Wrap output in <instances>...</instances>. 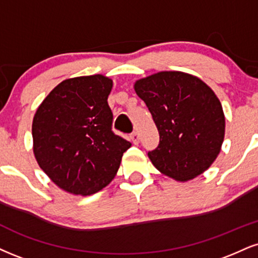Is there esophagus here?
I'll use <instances>...</instances> for the list:
<instances>
[{"instance_id":"esophagus-1","label":"esophagus","mask_w":258,"mask_h":258,"mask_svg":"<svg viewBox=\"0 0 258 258\" xmlns=\"http://www.w3.org/2000/svg\"><path fill=\"white\" fill-rule=\"evenodd\" d=\"M130 138H131V141L135 143V144H138V143H139V135H138L137 131L132 132L131 136H130Z\"/></svg>"}]
</instances>
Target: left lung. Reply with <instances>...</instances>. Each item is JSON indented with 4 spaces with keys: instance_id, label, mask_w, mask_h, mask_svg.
I'll list each match as a JSON object with an SVG mask.
<instances>
[{
    "instance_id": "obj_1",
    "label": "left lung",
    "mask_w": 258,
    "mask_h": 258,
    "mask_svg": "<svg viewBox=\"0 0 258 258\" xmlns=\"http://www.w3.org/2000/svg\"><path fill=\"white\" fill-rule=\"evenodd\" d=\"M159 130L148 156L161 173L187 181L210 167L225 137V115L214 91L197 77L160 72L135 84Z\"/></svg>"
}]
</instances>
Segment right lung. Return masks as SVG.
<instances>
[{
  "label": "right lung",
  "instance_id": "right-lung-1",
  "mask_svg": "<svg viewBox=\"0 0 258 258\" xmlns=\"http://www.w3.org/2000/svg\"><path fill=\"white\" fill-rule=\"evenodd\" d=\"M113 82L101 74L58 84L37 109L33 153L39 167L62 190L88 196L115 176L131 143L113 131L108 105Z\"/></svg>",
  "mask_w": 258,
  "mask_h": 258
}]
</instances>
